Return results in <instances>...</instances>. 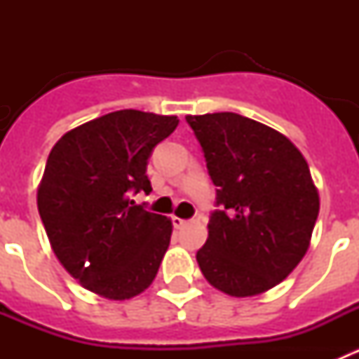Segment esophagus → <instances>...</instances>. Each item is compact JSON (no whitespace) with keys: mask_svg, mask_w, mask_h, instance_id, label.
Masks as SVG:
<instances>
[{"mask_svg":"<svg viewBox=\"0 0 359 359\" xmlns=\"http://www.w3.org/2000/svg\"><path fill=\"white\" fill-rule=\"evenodd\" d=\"M172 224L174 228H182L187 224V219H182V217H176V215H172Z\"/></svg>","mask_w":359,"mask_h":359,"instance_id":"34e87169","label":"esophagus"}]
</instances>
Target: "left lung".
Returning <instances> with one entry per match:
<instances>
[{"mask_svg": "<svg viewBox=\"0 0 359 359\" xmlns=\"http://www.w3.org/2000/svg\"><path fill=\"white\" fill-rule=\"evenodd\" d=\"M215 190L208 239L196 253L201 273L230 297L280 284L309 248L318 190L286 136L237 113L185 116Z\"/></svg>", "mask_w": 359, "mask_h": 359, "instance_id": "8db88e82", "label": "left lung"}]
</instances>
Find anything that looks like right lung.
Here are the masks:
<instances>
[{
	"label": "right lung",
	"instance_id": "1",
	"mask_svg": "<svg viewBox=\"0 0 359 359\" xmlns=\"http://www.w3.org/2000/svg\"><path fill=\"white\" fill-rule=\"evenodd\" d=\"M177 123V116L122 109L82 123L53 145L37 208L53 253L86 290L126 300L156 277L172 223L129 196L151 192L147 160Z\"/></svg>",
	"mask_w": 359,
	"mask_h": 359
}]
</instances>
